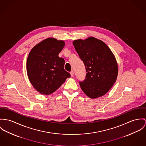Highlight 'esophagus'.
<instances>
[{
    "label": "esophagus",
    "mask_w": 146,
    "mask_h": 146,
    "mask_svg": "<svg viewBox=\"0 0 146 146\" xmlns=\"http://www.w3.org/2000/svg\"><path fill=\"white\" fill-rule=\"evenodd\" d=\"M70 75H71L72 77H73V76H74V72H73V70H72V71L70 72Z\"/></svg>",
    "instance_id": "esophagus-1"
}]
</instances>
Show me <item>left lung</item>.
Returning a JSON list of instances; mask_svg holds the SVG:
<instances>
[{
  "mask_svg": "<svg viewBox=\"0 0 146 146\" xmlns=\"http://www.w3.org/2000/svg\"><path fill=\"white\" fill-rule=\"evenodd\" d=\"M73 44L86 67V78L79 82L82 90L91 98L103 96L111 88L117 77L115 56L103 42L94 37L76 40Z\"/></svg>",
  "mask_w": 146,
  "mask_h": 146,
  "instance_id": "left-lung-1",
  "label": "left lung"
}]
</instances>
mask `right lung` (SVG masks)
Returning <instances> with one entry per match:
<instances>
[{
  "label": "right lung",
  "mask_w": 146,
  "mask_h": 146,
  "mask_svg": "<svg viewBox=\"0 0 146 146\" xmlns=\"http://www.w3.org/2000/svg\"><path fill=\"white\" fill-rule=\"evenodd\" d=\"M65 43L49 38L34 46L27 62L29 79L39 93L49 95L58 90L70 74L64 70L65 61L59 58Z\"/></svg>",
  "instance_id": "1"
}]
</instances>
